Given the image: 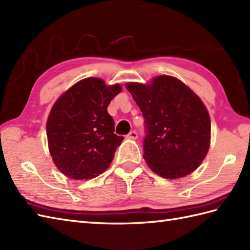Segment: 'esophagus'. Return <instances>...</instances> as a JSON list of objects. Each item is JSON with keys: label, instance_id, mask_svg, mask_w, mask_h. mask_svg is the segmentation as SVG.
Instances as JSON below:
<instances>
[{"label": "esophagus", "instance_id": "esophagus-1", "mask_svg": "<svg viewBox=\"0 0 250 250\" xmlns=\"http://www.w3.org/2000/svg\"><path fill=\"white\" fill-rule=\"evenodd\" d=\"M126 137H128V139H130V140H136L137 139V133L135 131H131L130 133L126 135Z\"/></svg>", "mask_w": 250, "mask_h": 250}]
</instances>
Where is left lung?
<instances>
[{"mask_svg":"<svg viewBox=\"0 0 250 250\" xmlns=\"http://www.w3.org/2000/svg\"><path fill=\"white\" fill-rule=\"evenodd\" d=\"M125 88L144 116L143 157L151 171L167 179L194 172L210 146L209 114L199 95L168 75L147 83H126Z\"/></svg>","mask_w":250,"mask_h":250,"instance_id":"8db88e82","label":"left lung"}]
</instances>
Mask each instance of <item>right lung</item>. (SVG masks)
Masks as SVG:
<instances>
[{"label":"right lung","instance_id":"add662e5","mask_svg":"<svg viewBox=\"0 0 250 250\" xmlns=\"http://www.w3.org/2000/svg\"><path fill=\"white\" fill-rule=\"evenodd\" d=\"M122 87L88 77L62 93L47 118L48 149L55 166L72 179H91L108 168L124 137L117 136L107 106Z\"/></svg>","mask_w":250,"mask_h":250}]
</instances>
